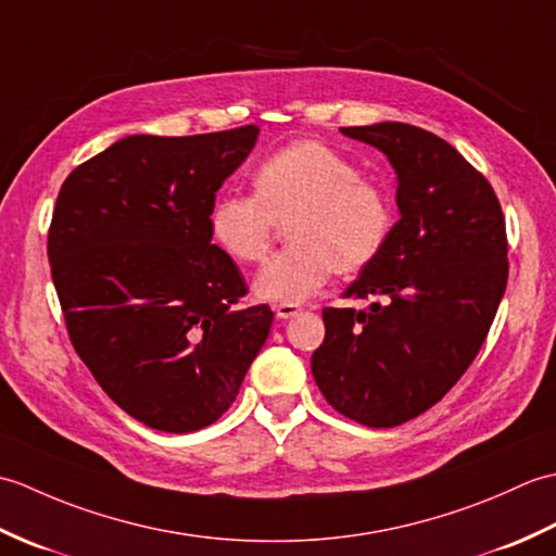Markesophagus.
Returning a JSON list of instances; mask_svg holds the SVG:
<instances>
[{"label": "esophagus", "instance_id": "34e87169", "mask_svg": "<svg viewBox=\"0 0 556 556\" xmlns=\"http://www.w3.org/2000/svg\"><path fill=\"white\" fill-rule=\"evenodd\" d=\"M303 308L299 303H279L277 308H275V313H277V317L279 320H289V317H293V315H299Z\"/></svg>", "mask_w": 556, "mask_h": 556}]
</instances>
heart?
I'll return each mask as SVG.
<instances>
[{
	"instance_id": "1",
	"label": "heart",
	"mask_w": 556,
	"mask_h": 556,
	"mask_svg": "<svg viewBox=\"0 0 556 556\" xmlns=\"http://www.w3.org/2000/svg\"><path fill=\"white\" fill-rule=\"evenodd\" d=\"M255 193H224L210 212L212 239L241 263H257L287 224L291 245L257 271L255 293L269 303H303L339 269L375 263L394 229L387 186L363 176L344 152L296 140L267 155L253 174Z\"/></svg>"
}]
</instances>
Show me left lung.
<instances>
[{
    "mask_svg": "<svg viewBox=\"0 0 556 556\" xmlns=\"http://www.w3.org/2000/svg\"><path fill=\"white\" fill-rule=\"evenodd\" d=\"M396 169L401 219L380 257L325 308L311 368L327 404L368 428L418 418L476 361L509 279L502 205L473 164L425 128H341Z\"/></svg>",
    "mask_w": 556,
    "mask_h": 556,
    "instance_id": "left-lung-1",
    "label": "left lung"
}]
</instances>
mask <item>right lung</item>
<instances>
[{"label":"right lung","instance_id":"1","mask_svg":"<svg viewBox=\"0 0 556 556\" xmlns=\"http://www.w3.org/2000/svg\"><path fill=\"white\" fill-rule=\"evenodd\" d=\"M257 134L128 136L59 191L47 255L68 339L114 404L152 430L215 422L269 334L275 313L245 301L210 231L217 191Z\"/></svg>","mask_w":556,"mask_h":556}]
</instances>
